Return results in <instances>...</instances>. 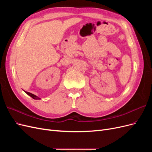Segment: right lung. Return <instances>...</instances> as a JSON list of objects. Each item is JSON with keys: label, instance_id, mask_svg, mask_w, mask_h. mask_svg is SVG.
<instances>
[{"label": "right lung", "instance_id": "right-lung-1", "mask_svg": "<svg viewBox=\"0 0 152 152\" xmlns=\"http://www.w3.org/2000/svg\"><path fill=\"white\" fill-rule=\"evenodd\" d=\"M25 93L28 94V95H29L30 96H31V97L33 98V99H40V98H39L38 96H35V95H34V94H31V93H28V92H26V91H25Z\"/></svg>", "mask_w": 152, "mask_h": 152}]
</instances>
